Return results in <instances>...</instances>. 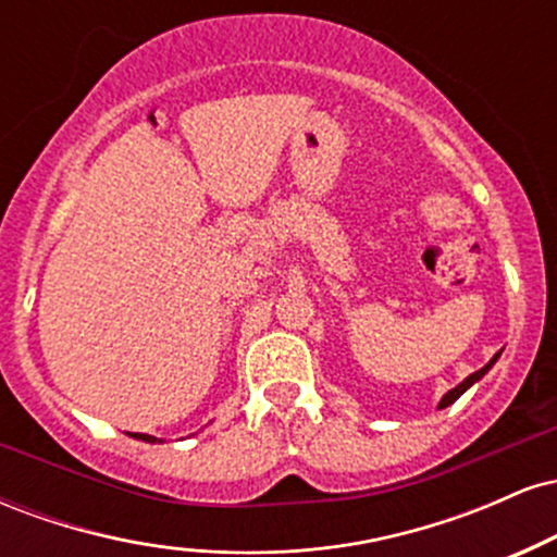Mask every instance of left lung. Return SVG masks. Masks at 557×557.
Instances as JSON below:
<instances>
[{
  "mask_svg": "<svg viewBox=\"0 0 557 557\" xmlns=\"http://www.w3.org/2000/svg\"><path fill=\"white\" fill-rule=\"evenodd\" d=\"M500 354H503V350H497V354H495V356H492V359H490L487 363H484V367H482V369H479V372H474V374H469V376H466V380L461 382V385H456V387H453V389H447V393L443 395V400H440V403H437V408H447V406H450V403H456L458 398H461V395H463V393H466V389H469L471 385H476V382H479V380H482V376H484V374H487L492 367H495V361H497V359H500Z\"/></svg>",
  "mask_w": 557,
  "mask_h": 557,
  "instance_id": "8db88e82",
  "label": "left lung"
}]
</instances>
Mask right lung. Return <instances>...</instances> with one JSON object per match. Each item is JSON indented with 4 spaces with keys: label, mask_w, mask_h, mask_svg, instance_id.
Masks as SVG:
<instances>
[{
    "label": "right lung",
    "mask_w": 557,
    "mask_h": 557,
    "mask_svg": "<svg viewBox=\"0 0 557 557\" xmlns=\"http://www.w3.org/2000/svg\"><path fill=\"white\" fill-rule=\"evenodd\" d=\"M127 434H131L133 440H144V443H151V445H154V443H162V440L154 437V434H140V432H127Z\"/></svg>",
    "instance_id": "add662e5"
}]
</instances>
